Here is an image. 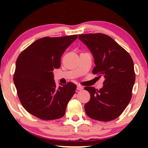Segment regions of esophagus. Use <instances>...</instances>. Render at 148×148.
<instances>
[{"instance_id":"34e87169","label":"esophagus","mask_w":148,"mask_h":148,"mask_svg":"<svg viewBox=\"0 0 148 148\" xmlns=\"http://www.w3.org/2000/svg\"><path fill=\"white\" fill-rule=\"evenodd\" d=\"M83 88H83L82 86H79H79H77V88H76V89H77L78 90H83Z\"/></svg>"}]
</instances>
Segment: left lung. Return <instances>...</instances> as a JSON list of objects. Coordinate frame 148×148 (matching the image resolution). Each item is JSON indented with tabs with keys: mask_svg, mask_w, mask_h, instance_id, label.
<instances>
[{
	"mask_svg": "<svg viewBox=\"0 0 148 148\" xmlns=\"http://www.w3.org/2000/svg\"><path fill=\"white\" fill-rule=\"evenodd\" d=\"M95 59L92 70L98 78H104L99 90L85 87L90 99L85 104L88 117L99 121L114 120L123 113L130 103L135 82L132 57L113 39L102 33L79 35Z\"/></svg>",
	"mask_w": 148,
	"mask_h": 148,
	"instance_id": "left-lung-1",
	"label": "left lung"
}]
</instances>
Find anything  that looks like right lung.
<instances>
[{"label":"right lung","instance_id":"obj_1","mask_svg":"<svg viewBox=\"0 0 148 148\" xmlns=\"http://www.w3.org/2000/svg\"><path fill=\"white\" fill-rule=\"evenodd\" d=\"M76 38L77 35L43 37L18 56L14 83L22 106L34 116L44 120L64 116L76 86L69 82L58 87L53 71L60 68L62 53Z\"/></svg>","mask_w":148,"mask_h":148}]
</instances>
